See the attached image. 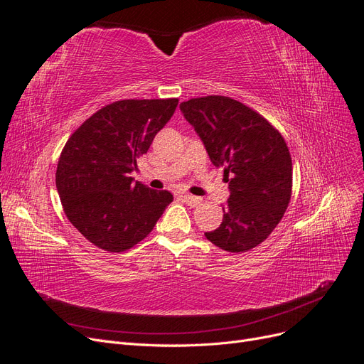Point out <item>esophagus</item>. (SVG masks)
Wrapping results in <instances>:
<instances>
[{
  "label": "esophagus",
  "instance_id": "1",
  "mask_svg": "<svg viewBox=\"0 0 364 364\" xmlns=\"http://www.w3.org/2000/svg\"><path fill=\"white\" fill-rule=\"evenodd\" d=\"M181 197H182V199H183L186 203L191 205V206H197V205H199V203L202 202L200 197H196V196L188 194V193H182Z\"/></svg>",
  "mask_w": 364,
  "mask_h": 364
}]
</instances>
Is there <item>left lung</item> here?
Masks as SVG:
<instances>
[{
    "label": "left lung",
    "instance_id": "8db88e82",
    "mask_svg": "<svg viewBox=\"0 0 364 364\" xmlns=\"http://www.w3.org/2000/svg\"><path fill=\"white\" fill-rule=\"evenodd\" d=\"M215 167L225 168L229 199L223 220L205 237L226 252L261 245L290 203L293 167L279 132L253 109L230 97L208 95L181 103Z\"/></svg>",
    "mask_w": 364,
    "mask_h": 364
}]
</instances>
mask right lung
<instances>
[{"instance_id": "add662e5", "label": "right lung", "mask_w": 364, "mask_h": 364, "mask_svg": "<svg viewBox=\"0 0 364 364\" xmlns=\"http://www.w3.org/2000/svg\"><path fill=\"white\" fill-rule=\"evenodd\" d=\"M178 98L119 100L102 107L65 144L56 170L63 211L97 247L124 252L144 240L171 202L130 178L136 159L168 123Z\"/></svg>"}]
</instances>
